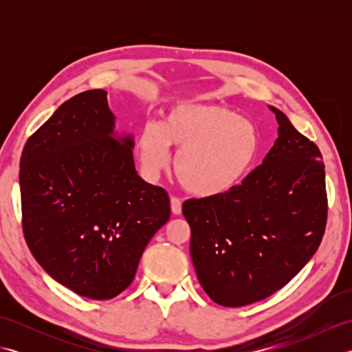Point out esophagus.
<instances>
[{
    "label": "esophagus",
    "mask_w": 352,
    "mask_h": 352,
    "mask_svg": "<svg viewBox=\"0 0 352 352\" xmlns=\"http://www.w3.org/2000/svg\"><path fill=\"white\" fill-rule=\"evenodd\" d=\"M170 210L177 216L182 214V201L175 197H172L170 198Z\"/></svg>",
    "instance_id": "esophagus-1"
}]
</instances>
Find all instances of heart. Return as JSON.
Listing matches in <instances>:
<instances>
[{"mask_svg":"<svg viewBox=\"0 0 352 352\" xmlns=\"http://www.w3.org/2000/svg\"><path fill=\"white\" fill-rule=\"evenodd\" d=\"M169 146L177 149L174 169L189 193L212 198L242 182L260 151L256 124L222 104L182 101L164 111L160 125L145 124L138 140L140 166L157 180L169 166Z\"/></svg>","mask_w":352,"mask_h":352,"instance_id":"b5f03b06","label":"heart"}]
</instances>
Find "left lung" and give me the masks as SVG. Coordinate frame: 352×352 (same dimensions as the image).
I'll return each mask as SVG.
<instances>
[{
	"label": "left lung",
	"instance_id": "1",
	"mask_svg": "<svg viewBox=\"0 0 352 352\" xmlns=\"http://www.w3.org/2000/svg\"><path fill=\"white\" fill-rule=\"evenodd\" d=\"M278 138L263 163L227 193L188 199L190 257L214 302L242 307L294 278L316 252L327 223L319 148L269 106Z\"/></svg>",
	"mask_w": 352,
	"mask_h": 352
}]
</instances>
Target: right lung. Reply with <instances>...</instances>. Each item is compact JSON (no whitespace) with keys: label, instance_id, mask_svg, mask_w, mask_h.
<instances>
[{"label":"right lung","instance_id":"obj_1","mask_svg":"<svg viewBox=\"0 0 352 352\" xmlns=\"http://www.w3.org/2000/svg\"><path fill=\"white\" fill-rule=\"evenodd\" d=\"M131 133L116 130L107 92L63 102L21 155L30 251L62 286L110 300L130 286L148 242L169 221L164 189L140 178Z\"/></svg>","mask_w":352,"mask_h":352}]
</instances>
